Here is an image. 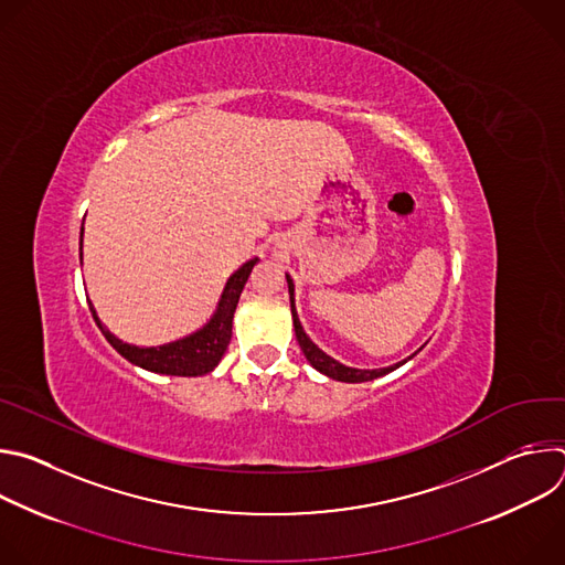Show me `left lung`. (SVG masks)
Returning a JSON list of instances; mask_svg holds the SVG:
<instances>
[{"mask_svg": "<svg viewBox=\"0 0 565 565\" xmlns=\"http://www.w3.org/2000/svg\"><path fill=\"white\" fill-rule=\"evenodd\" d=\"M286 279H288L290 310H292V324H295L297 342H299V347H301L306 360H308L319 373H324V375H329V377H333V380H340V382H369V380H375V377H380V375H386V373L395 371L397 366H402V364L407 362V360H402V362H397V364H393V366H386V369H371V371H369V369H351V366H344V364L335 362L331 355H327L324 351L317 349V347L310 342V338L303 333V329H301V324H299L297 310H295V286H292V279H290L288 275H286ZM412 358H414V355H412Z\"/></svg>", "mask_w": 565, "mask_h": 565, "instance_id": "8db88e82", "label": "left lung"}]
</instances>
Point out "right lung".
Instances as JSON below:
<instances>
[{"label": "right lung", "mask_w": 565, "mask_h": 565, "mask_svg": "<svg viewBox=\"0 0 565 565\" xmlns=\"http://www.w3.org/2000/svg\"><path fill=\"white\" fill-rule=\"evenodd\" d=\"M83 230H79V262H83ZM257 262H259L257 257L246 262L227 279L216 312L212 315V319L201 331H196L190 338L177 340L172 344L151 347V349H138V347L125 344L116 335L109 333V329L98 319L92 301H89V308H92V315L96 319L100 333L131 364L142 366V369L153 371V373H166V375H183V377L205 375V373L214 371V366L221 362V358H223V353L230 344L232 317H234L241 290H244V286H246V281H248Z\"/></svg>", "instance_id": "1"}]
</instances>
